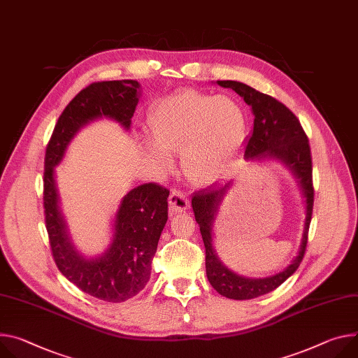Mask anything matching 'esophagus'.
Listing matches in <instances>:
<instances>
[{"mask_svg": "<svg viewBox=\"0 0 358 358\" xmlns=\"http://www.w3.org/2000/svg\"><path fill=\"white\" fill-rule=\"evenodd\" d=\"M169 203H170V211L171 214L174 213H182L189 207V201L187 199L185 194L181 189L174 188L169 197Z\"/></svg>", "mask_w": 358, "mask_h": 358, "instance_id": "esophagus-1", "label": "esophagus"}]
</instances>
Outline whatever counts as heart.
<instances>
[{
    "mask_svg": "<svg viewBox=\"0 0 358 358\" xmlns=\"http://www.w3.org/2000/svg\"><path fill=\"white\" fill-rule=\"evenodd\" d=\"M148 131L155 144L150 154L157 161L169 166L167 152H181L185 176L207 185L236 167L247 141V120L230 96L187 90L151 107Z\"/></svg>",
    "mask_w": 358,
    "mask_h": 358,
    "instance_id": "b5f03b06",
    "label": "heart"
}]
</instances>
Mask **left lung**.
I'll list each match as a JSON object with an SVG mask.
<instances>
[{"instance_id":"8db88e82","label":"left lung","mask_w":358,"mask_h":358,"mask_svg":"<svg viewBox=\"0 0 358 358\" xmlns=\"http://www.w3.org/2000/svg\"><path fill=\"white\" fill-rule=\"evenodd\" d=\"M224 88H231L244 101L251 106L254 127L250 138L245 141V158L248 161L278 159L285 164L297 178L303 196L306 197V222L299 254L282 271L266 278H247L227 268L213 247V224L224 196L233 185V181L220 187H207L194 192L191 200L196 221L200 225L206 247L207 278L218 294L233 300H251L280 287L289 275L296 273L307 247L308 229L311 222L314 187L313 161L307 134L299 118L274 96L254 90L238 81H217Z\"/></svg>"}]
</instances>
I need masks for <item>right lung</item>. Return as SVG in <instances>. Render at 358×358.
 I'll use <instances>...</instances> for the list:
<instances>
[{"mask_svg": "<svg viewBox=\"0 0 358 358\" xmlns=\"http://www.w3.org/2000/svg\"><path fill=\"white\" fill-rule=\"evenodd\" d=\"M140 84L134 80L92 83L81 90L59 115L44 159V213L54 262L61 274L87 294L108 303L137 296L151 275V263L169 220L170 191L147 182L122 197L114 220L108 248L85 258L73 245L59 210L55 167L74 136L90 121L111 118L129 128L138 104Z\"/></svg>", "mask_w": 358, "mask_h": 358, "instance_id": "right-lung-1", "label": "right lung"}]
</instances>
